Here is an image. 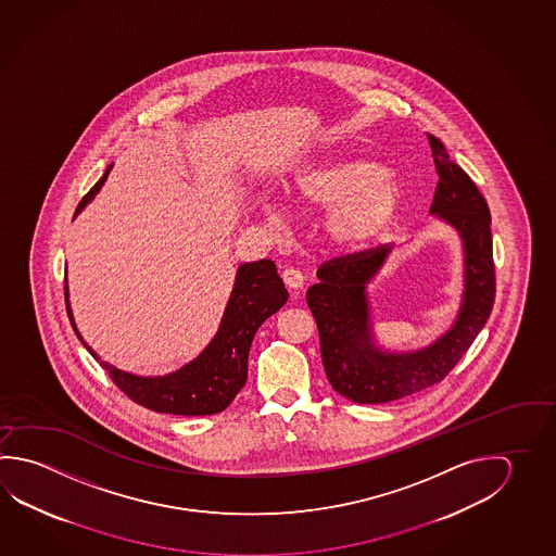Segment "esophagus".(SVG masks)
<instances>
[{
  "instance_id": "34e87169",
  "label": "esophagus",
  "mask_w": 556,
  "mask_h": 556,
  "mask_svg": "<svg viewBox=\"0 0 556 556\" xmlns=\"http://www.w3.org/2000/svg\"><path fill=\"white\" fill-rule=\"evenodd\" d=\"M282 280L292 290L293 298H298L303 286V274L298 268H286L282 273Z\"/></svg>"
}]
</instances>
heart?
Here are the masks:
<instances>
[{"label": "heart", "mask_w": 556, "mask_h": 556, "mask_svg": "<svg viewBox=\"0 0 556 556\" xmlns=\"http://www.w3.org/2000/svg\"><path fill=\"white\" fill-rule=\"evenodd\" d=\"M286 198L300 210H325L327 241L354 251L384 231L404 203V190L390 172L364 159H329L298 172ZM270 217H276L274 212Z\"/></svg>", "instance_id": "heart-1"}]
</instances>
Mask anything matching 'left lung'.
I'll return each instance as SVG.
<instances>
[{
	"mask_svg": "<svg viewBox=\"0 0 556 556\" xmlns=\"http://www.w3.org/2000/svg\"><path fill=\"white\" fill-rule=\"evenodd\" d=\"M429 137L439 182L429 213L455 227L465 247V293L455 325L427 349L386 353L372 341L366 283L382 268L390 244L337 256L319 266L305 300L319 331L325 374L354 404H386L439 384L465 356L492 314L495 298L490 210L472 178Z\"/></svg>",
	"mask_w": 556,
	"mask_h": 556,
	"instance_id": "8db88e82",
	"label": "left lung"
}]
</instances>
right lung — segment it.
<instances>
[{
	"label": "right lung",
	"instance_id": "add662e5",
	"mask_svg": "<svg viewBox=\"0 0 556 556\" xmlns=\"http://www.w3.org/2000/svg\"><path fill=\"white\" fill-rule=\"evenodd\" d=\"M112 166L110 164L98 184L81 198L76 213H80L84 205L100 192ZM66 292L68 288L64 286V295H68ZM286 302L288 290L283 288L282 278L276 273L273 261L263 258L258 263L241 264L219 331L195 361L186 364L176 372L159 378H141L135 374L123 372L108 363H100L101 368L108 370L123 394L131 397L135 404L152 412L172 415L219 414L231 404L235 395L241 392L247 382L249 351L256 329ZM66 312L74 333L84 343L74 324L68 300ZM84 346L93 358H98V354L88 344L84 343Z\"/></svg>",
	"mask_w": 556,
	"mask_h": 556
}]
</instances>
